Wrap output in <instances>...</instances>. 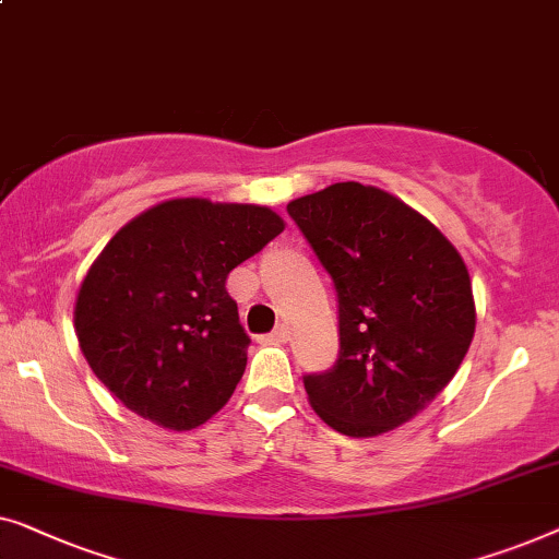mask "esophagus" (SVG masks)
<instances>
[{
	"label": "esophagus",
	"instance_id": "34e87169",
	"mask_svg": "<svg viewBox=\"0 0 559 559\" xmlns=\"http://www.w3.org/2000/svg\"><path fill=\"white\" fill-rule=\"evenodd\" d=\"M283 342H288V329L286 326H278V329H273L271 334L261 336V344H283Z\"/></svg>",
	"mask_w": 559,
	"mask_h": 559
}]
</instances>
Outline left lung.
Segmentation results:
<instances>
[{"label":"left lung","mask_w":559,"mask_h":559,"mask_svg":"<svg viewBox=\"0 0 559 559\" xmlns=\"http://www.w3.org/2000/svg\"><path fill=\"white\" fill-rule=\"evenodd\" d=\"M334 281L340 357L304 388L321 420L372 438L415 418L471 347L476 306L459 250L395 194L336 182L288 202Z\"/></svg>","instance_id":"8db88e82"}]
</instances>
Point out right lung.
Masks as SVG:
<instances>
[{"mask_svg": "<svg viewBox=\"0 0 559 559\" xmlns=\"http://www.w3.org/2000/svg\"><path fill=\"white\" fill-rule=\"evenodd\" d=\"M261 204L179 198L108 240L75 298V334L100 382L131 413L192 430L240 382L250 336L225 281L283 233Z\"/></svg>", "mask_w": 559, "mask_h": 559, "instance_id": "add662e5", "label": "right lung"}]
</instances>
